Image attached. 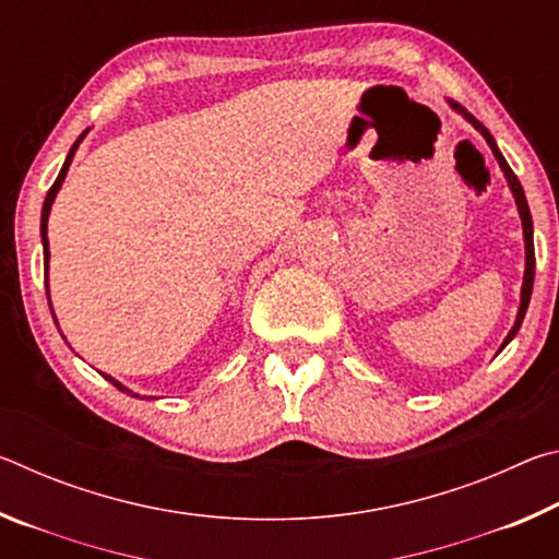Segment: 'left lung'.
Listing matches in <instances>:
<instances>
[{
    "label": "left lung",
    "mask_w": 559,
    "mask_h": 559,
    "mask_svg": "<svg viewBox=\"0 0 559 559\" xmlns=\"http://www.w3.org/2000/svg\"><path fill=\"white\" fill-rule=\"evenodd\" d=\"M447 103H449V108H451L453 112H459V116H461L463 120L471 122V126L476 128V130L480 132V135L486 138L488 147L493 150V157L498 159V165H500V169H503V175H506V179H508V187H510V192H513V200H515L518 214H520V222H523V241H525V273H523V288H520V306H518L515 323H513V328H510V333L506 335L503 345H500V349H503V347L510 343V340H513V337L518 335L520 325H523V318H525V313H527V306H530V296H533V281H535V243H533V216H530V206H527V200H525L523 185H520V179L513 175V169L508 167L506 157H503V153H500V150H498V143H496V140H493V135H490V132H488V128H486L484 122H480V120L473 118L471 112L461 106V103L451 100V98H447ZM500 349H498V353H500Z\"/></svg>",
    "instance_id": "1"
}]
</instances>
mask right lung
Instances as JSON below:
<instances>
[{"instance_id": "1", "label": "right lung", "mask_w": 559, "mask_h": 559, "mask_svg": "<svg viewBox=\"0 0 559 559\" xmlns=\"http://www.w3.org/2000/svg\"><path fill=\"white\" fill-rule=\"evenodd\" d=\"M88 135V130H83L81 132V138L75 140V143L71 145V150H69V155H66V163H63V167H61V173H59V177H56V182L51 185V189H49V194H46V200H44V206H41V246H44V283H46V298H49V308H51V296H49V259H51V253H49V236H46V231H49V214H51V206H53V200H56V194H59V189H61V185H63V179H66V173H69V167H71V163H73V155H75V150H79V145L83 143V138ZM51 316H53V308H51ZM53 323L59 325V320H56V316H53ZM61 330V328H59ZM66 340V337H63ZM103 374V372H100ZM106 377V380L112 384V386H118L120 392H126V394H130V396H135V400H143V396H140L138 392H132V390H128L126 384L122 382H118L116 377H110V374H103Z\"/></svg>"}]
</instances>
